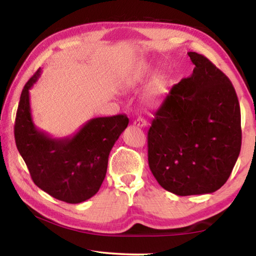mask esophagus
I'll use <instances>...</instances> for the list:
<instances>
[{"instance_id": "esophagus-1", "label": "esophagus", "mask_w": 256, "mask_h": 256, "mask_svg": "<svg viewBox=\"0 0 256 256\" xmlns=\"http://www.w3.org/2000/svg\"><path fill=\"white\" fill-rule=\"evenodd\" d=\"M134 125L138 128H146V125H148V123H146V120L144 118H138L136 120H134Z\"/></svg>"}]
</instances>
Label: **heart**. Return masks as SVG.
<instances>
[{"label": "heart", "instance_id": "heart-1", "mask_svg": "<svg viewBox=\"0 0 256 256\" xmlns=\"http://www.w3.org/2000/svg\"><path fill=\"white\" fill-rule=\"evenodd\" d=\"M152 71L154 68L149 63H138V66L132 68L130 72H128V74H125L123 82L128 86L138 84L142 81H144ZM167 86L168 81L166 76L162 73L154 76L144 90V100L148 104H157L159 99L167 92Z\"/></svg>", "mask_w": 256, "mask_h": 256}]
</instances>
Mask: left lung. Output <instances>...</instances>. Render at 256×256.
Listing matches in <instances>:
<instances>
[{"mask_svg":"<svg viewBox=\"0 0 256 256\" xmlns=\"http://www.w3.org/2000/svg\"><path fill=\"white\" fill-rule=\"evenodd\" d=\"M188 54L193 73L172 86L148 132L151 172L180 196L222 188L242 146L240 108L230 80L206 56Z\"/></svg>","mask_w":256,"mask_h":256,"instance_id":"obj_1","label":"left lung"}]
</instances>
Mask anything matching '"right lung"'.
I'll list each match as a JSON object with an SVG mask.
<instances>
[{
    "label": "right lung",
    "instance_id": "1",
    "mask_svg": "<svg viewBox=\"0 0 256 256\" xmlns=\"http://www.w3.org/2000/svg\"><path fill=\"white\" fill-rule=\"evenodd\" d=\"M40 68L24 84L14 123V138L30 176L38 188L66 203H81L96 194L105 180L108 156L126 128V115L96 118L74 136L54 138L34 124L29 89Z\"/></svg>",
    "mask_w": 256,
    "mask_h": 256
}]
</instances>
